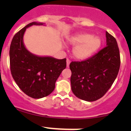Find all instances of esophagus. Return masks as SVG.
Here are the masks:
<instances>
[{
    "mask_svg": "<svg viewBox=\"0 0 131 131\" xmlns=\"http://www.w3.org/2000/svg\"><path fill=\"white\" fill-rule=\"evenodd\" d=\"M70 63V60L69 59H67V67H69Z\"/></svg>",
    "mask_w": 131,
    "mask_h": 131,
    "instance_id": "obj_1",
    "label": "esophagus"
}]
</instances>
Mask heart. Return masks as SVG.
<instances>
[{
    "label": "heart",
    "mask_w": 131,
    "mask_h": 131,
    "mask_svg": "<svg viewBox=\"0 0 131 131\" xmlns=\"http://www.w3.org/2000/svg\"><path fill=\"white\" fill-rule=\"evenodd\" d=\"M72 44H79L73 49V54L78 59H85L97 51L101 45L98 37H93L90 34H80L70 40Z\"/></svg>",
    "instance_id": "heart-1"
}]
</instances>
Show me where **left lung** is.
Listing matches in <instances>:
<instances>
[{
    "mask_svg": "<svg viewBox=\"0 0 131 131\" xmlns=\"http://www.w3.org/2000/svg\"><path fill=\"white\" fill-rule=\"evenodd\" d=\"M106 46L91 57L70 64L72 92L78 97L94 101L102 97L117 78L121 65L118 44L106 31Z\"/></svg>",
    "mask_w": 131,
    "mask_h": 131,
    "instance_id": "left-lung-1",
    "label": "left lung"
}]
</instances>
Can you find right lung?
<instances>
[{
	"instance_id": "obj_1",
	"label": "right lung",
	"mask_w": 131,
	"mask_h": 131,
	"mask_svg": "<svg viewBox=\"0 0 131 131\" xmlns=\"http://www.w3.org/2000/svg\"><path fill=\"white\" fill-rule=\"evenodd\" d=\"M35 25L43 24L32 22L14 35L9 57L11 75L19 89L30 97L39 99L54 91L56 80L67 67V59L39 57L27 51L23 44V35L26 28Z\"/></svg>"
}]
</instances>
